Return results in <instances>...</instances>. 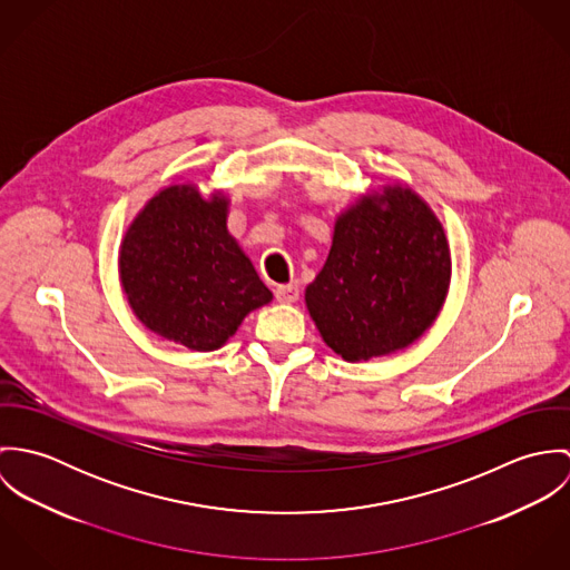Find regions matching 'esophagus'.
<instances>
[{
    "label": "esophagus",
    "instance_id": "esophagus-1",
    "mask_svg": "<svg viewBox=\"0 0 570 570\" xmlns=\"http://www.w3.org/2000/svg\"><path fill=\"white\" fill-rule=\"evenodd\" d=\"M274 294H276L278 303H296L301 296V289L296 283H287V285H278Z\"/></svg>",
    "mask_w": 570,
    "mask_h": 570
}]
</instances>
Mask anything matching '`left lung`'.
Returning <instances> with one entry per match:
<instances>
[{"label":"left lung","instance_id":"obj_1","mask_svg":"<svg viewBox=\"0 0 570 570\" xmlns=\"http://www.w3.org/2000/svg\"><path fill=\"white\" fill-rule=\"evenodd\" d=\"M450 274L441 222L412 188L393 184L362 195L335 219L305 303L326 346L362 362L421 337L445 303Z\"/></svg>","mask_w":570,"mask_h":570}]
</instances>
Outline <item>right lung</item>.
<instances>
[{
    "instance_id": "add662e5",
    "label": "right lung",
    "mask_w": 570,
    "mask_h": 570,
    "mask_svg": "<svg viewBox=\"0 0 570 570\" xmlns=\"http://www.w3.org/2000/svg\"><path fill=\"white\" fill-rule=\"evenodd\" d=\"M228 199L195 184L163 188L120 245V283L138 321L190 351H215L245 316L272 301L228 233Z\"/></svg>"
}]
</instances>
